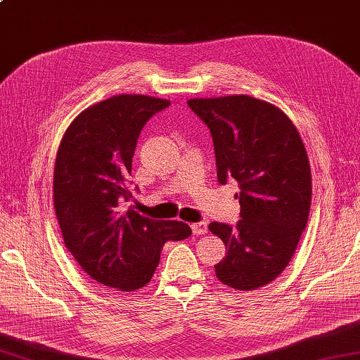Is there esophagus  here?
I'll use <instances>...</instances> for the list:
<instances>
[{
    "label": "esophagus",
    "mask_w": 360,
    "mask_h": 360,
    "mask_svg": "<svg viewBox=\"0 0 360 360\" xmlns=\"http://www.w3.org/2000/svg\"><path fill=\"white\" fill-rule=\"evenodd\" d=\"M192 232H193L195 236H204V234H207V223H206V221L193 223V224H192Z\"/></svg>",
    "instance_id": "34e87169"
}]
</instances>
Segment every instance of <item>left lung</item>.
<instances>
[{
  "label": "left lung",
  "mask_w": 360,
  "mask_h": 360,
  "mask_svg": "<svg viewBox=\"0 0 360 360\" xmlns=\"http://www.w3.org/2000/svg\"><path fill=\"white\" fill-rule=\"evenodd\" d=\"M188 108L212 134L217 178L236 179L240 220L210 223L226 246L217 278L237 290H256L290 262L306 229L312 176L304 143L276 105L248 95L193 98Z\"/></svg>",
  "instance_id": "obj_1"
}]
</instances>
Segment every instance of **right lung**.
<instances>
[{
    "mask_svg": "<svg viewBox=\"0 0 360 360\" xmlns=\"http://www.w3.org/2000/svg\"><path fill=\"white\" fill-rule=\"evenodd\" d=\"M168 105L146 95L90 105L68 126L56 156L54 209L67 250L91 279L120 292L146 285L165 242L192 234L186 223L153 220L128 206L140 131Z\"/></svg>",
    "mask_w": 360,
    "mask_h": 360,
    "instance_id": "right-lung-1",
    "label": "right lung"
}]
</instances>
